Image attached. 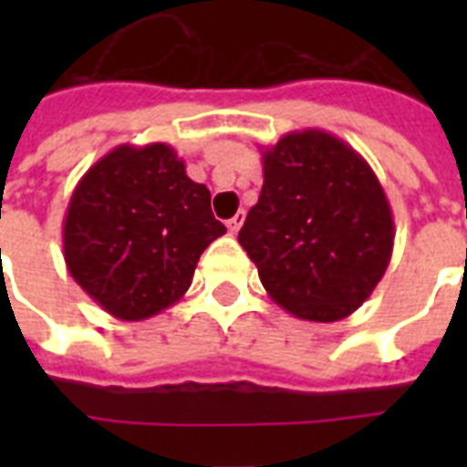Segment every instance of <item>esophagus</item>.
<instances>
[{
  "instance_id": "34e87169",
  "label": "esophagus",
  "mask_w": 467,
  "mask_h": 467,
  "mask_svg": "<svg viewBox=\"0 0 467 467\" xmlns=\"http://www.w3.org/2000/svg\"><path fill=\"white\" fill-rule=\"evenodd\" d=\"M242 223H244V211H240V213H237V215H234V218L227 220V230H230V234L240 233Z\"/></svg>"
}]
</instances>
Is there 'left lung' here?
<instances>
[{"mask_svg":"<svg viewBox=\"0 0 467 467\" xmlns=\"http://www.w3.org/2000/svg\"><path fill=\"white\" fill-rule=\"evenodd\" d=\"M264 186L240 230L269 298L307 322L361 307L392 256L395 220L370 164L306 128L262 148Z\"/></svg>","mask_w":467,"mask_h":467,"instance_id":"obj_1","label":"left lung"}]
</instances>
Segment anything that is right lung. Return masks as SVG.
<instances>
[{"instance_id": "add662e5", "label": "right lung", "mask_w": 467, "mask_h": 467, "mask_svg": "<svg viewBox=\"0 0 467 467\" xmlns=\"http://www.w3.org/2000/svg\"><path fill=\"white\" fill-rule=\"evenodd\" d=\"M225 234L211 191L164 142L119 145L72 191L62 252L69 276L109 315L140 322L189 291L203 249Z\"/></svg>"}]
</instances>
